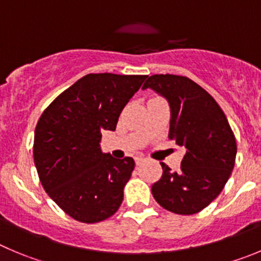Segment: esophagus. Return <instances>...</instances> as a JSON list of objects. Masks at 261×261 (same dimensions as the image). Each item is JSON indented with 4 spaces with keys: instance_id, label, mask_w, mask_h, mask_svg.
Listing matches in <instances>:
<instances>
[{
    "instance_id": "esophagus-1",
    "label": "esophagus",
    "mask_w": 261,
    "mask_h": 261,
    "mask_svg": "<svg viewBox=\"0 0 261 261\" xmlns=\"http://www.w3.org/2000/svg\"><path fill=\"white\" fill-rule=\"evenodd\" d=\"M145 162V160L144 158H136L135 160V164H136V166H142L143 164H144Z\"/></svg>"
}]
</instances>
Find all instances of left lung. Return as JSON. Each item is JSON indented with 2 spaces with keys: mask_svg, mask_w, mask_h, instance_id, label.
<instances>
[{
  "mask_svg": "<svg viewBox=\"0 0 261 261\" xmlns=\"http://www.w3.org/2000/svg\"><path fill=\"white\" fill-rule=\"evenodd\" d=\"M148 87L169 100V139L186 148L177 172L161 164L164 172L152 194L167 211L193 215L207 207L229 179L237 154L234 134L215 99L186 75L153 74L143 85Z\"/></svg>",
  "mask_w": 261,
  "mask_h": 261,
  "instance_id": "1",
  "label": "left lung"
}]
</instances>
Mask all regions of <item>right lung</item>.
<instances>
[{"label":"right lung","mask_w":261,"mask_h":261,"mask_svg":"<svg viewBox=\"0 0 261 261\" xmlns=\"http://www.w3.org/2000/svg\"><path fill=\"white\" fill-rule=\"evenodd\" d=\"M148 75L90 73L54 99L35 130L33 158L46 193L81 223L116 214L135 162L101 153V131L118 117Z\"/></svg>","instance_id":"right-lung-1"}]
</instances>
